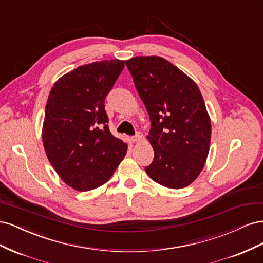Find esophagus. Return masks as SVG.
Returning <instances> with one entry per match:
<instances>
[{
    "instance_id": "34e87169",
    "label": "esophagus",
    "mask_w": 263,
    "mask_h": 263,
    "mask_svg": "<svg viewBox=\"0 0 263 263\" xmlns=\"http://www.w3.org/2000/svg\"><path fill=\"white\" fill-rule=\"evenodd\" d=\"M141 137H142V136H141V135H140V134H137V135H136V136H134V137H132V138H130V141L133 142V144H135V142H137V141H139V140L141 139Z\"/></svg>"
}]
</instances>
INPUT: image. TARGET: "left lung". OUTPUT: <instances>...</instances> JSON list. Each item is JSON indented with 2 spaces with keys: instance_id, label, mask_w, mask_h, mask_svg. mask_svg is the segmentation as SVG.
I'll return each instance as SVG.
<instances>
[{
  "instance_id": "8db88e82",
  "label": "left lung",
  "mask_w": 263,
  "mask_h": 263,
  "mask_svg": "<svg viewBox=\"0 0 263 263\" xmlns=\"http://www.w3.org/2000/svg\"><path fill=\"white\" fill-rule=\"evenodd\" d=\"M150 117L147 139L155 151L146 172L169 189L190 185L209 156L212 125L196 83L158 55L126 60Z\"/></svg>"
}]
</instances>
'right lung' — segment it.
I'll return each instance as SVG.
<instances>
[{
	"instance_id": "right-lung-1",
	"label": "right lung",
	"mask_w": 263,
	"mask_h": 263,
	"mask_svg": "<svg viewBox=\"0 0 263 263\" xmlns=\"http://www.w3.org/2000/svg\"><path fill=\"white\" fill-rule=\"evenodd\" d=\"M125 67L124 60L83 65L59 78L47 100L43 144L67 185L90 191L106 183L127 153L108 129L104 100Z\"/></svg>"
}]
</instances>
